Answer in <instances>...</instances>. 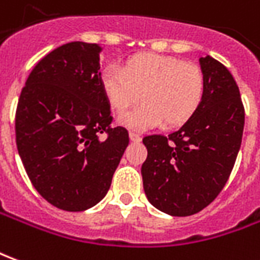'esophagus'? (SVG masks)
<instances>
[{"label":"esophagus","mask_w":260,"mask_h":260,"mask_svg":"<svg viewBox=\"0 0 260 260\" xmlns=\"http://www.w3.org/2000/svg\"><path fill=\"white\" fill-rule=\"evenodd\" d=\"M128 137H130V140H132V141H136V143L141 140V137H140V134L134 133V132H130V133H128Z\"/></svg>","instance_id":"34e87169"}]
</instances>
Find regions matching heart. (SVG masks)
Listing matches in <instances>:
<instances>
[{
	"instance_id": "1",
	"label": "heart",
	"mask_w": 260,
	"mask_h": 260,
	"mask_svg": "<svg viewBox=\"0 0 260 260\" xmlns=\"http://www.w3.org/2000/svg\"><path fill=\"white\" fill-rule=\"evenodd\" d=\"M110 108L124 113L140 101L139 108L120 119L132 128L162 124L179 127L192 119L203 102L206 80L193 62L154 53H140L127 58L123 68L110 66L101 77Z\"/></svg>"
}]
</instances>
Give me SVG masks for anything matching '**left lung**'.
Returning a JSON list of instances; mask_svg holds the SVG:
<instances>
[{
	"mask_svg": "<svg viewBox=\"0 0 260 260\" xmlns=\"http://www.w3.org/2000/svg\"><path fill=\"white\" fill-rule=\"evenodd\" d=\"M199 61L206 92L198 112L174 133L143 139L148 151L141 167L147 199L176 217L196 214L220 194L244 133V105L231 73L213 57Z\"/></svg>",
	"mask_w": 260,
	"mask_h": 260,
	"instance_id": "1",
	"label": "left lung"
}]
</instances>
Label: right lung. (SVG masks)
I'll return each mask as SVG.
<instances>
[{
    "mask_svg": "<svg viewBox=\"0 0 260 260\" xmlns=\"http://www.w3.org/2000/svg\"><path fill=\"white\" fill-rule=\"evenodd\" d=\"M95 43L71 42L35 66L15 115L16 147L29 179L57 209L82 211L99 203L128 145L112 127Z\"/></svg>",
    "mask_w": 260,
    "mask_h": 260,
    "instance_id": "add662e5",
    "label": "right lung"
}]
</instances>
